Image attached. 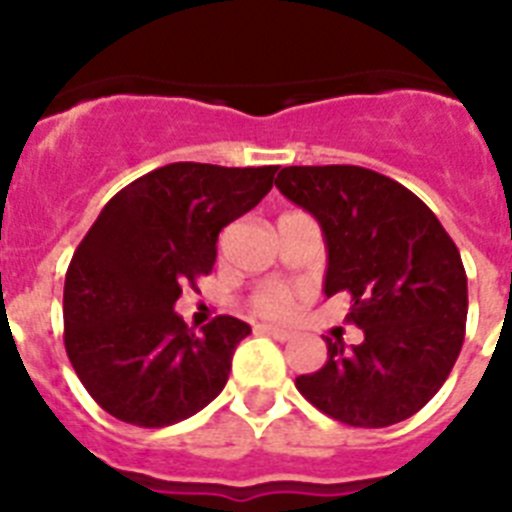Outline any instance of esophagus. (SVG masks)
<instances>
[{"label":"esophagus","mask_w":512,"mask_h":512,"mask_svg":"<svg viewBox=\"0 0 512 512\" xmlns=\"http://www.w3.org/2000/svg\"><path fill=\"white\" fill-rule=\"evenodd\" d=\"M257 332H263V335L273 337V340H292L295 337V332L287 327H273V324H257Z\"/></svg>","instance_id":"1"}]
</instances>
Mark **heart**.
I'll list each match as a JSON object with an SVG mask.
<instances>
[{
  "label": "heart",
  "mask_w": 512,
  "mask_h": 512,
  "mask_svg": "<svg viewBox=\"0 0 512 512\" xmlns=\"http://www.w3.org/2000/svg\"><path fill=\"white\" fill-rule=\"evenodd\" d=\"M249 305H252V311L260 313V316L284 319V316H289V313L295 311L297 289H292L289 284H281V281H268V284H263V287L252 295Z\"/></svg>",
  "instance_id": "b5f03b06"
}]
</instances>
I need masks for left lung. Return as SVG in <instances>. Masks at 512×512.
Here are the masks:
<instances>
[{"mask_svg": "<svg viewBox=\"0 0 512 512\" xmlns=\"http://www.w3.org/2000/svg\"><path fill=\"white\" fill-rule=\"evenodd\" d=\"M289 201L319 220L329 265L324 295H350L361 345L327 340V364L297 390L332 420L388 428L436 396L460 356L468 276L428 204L380 172L327 164L284 167Z\"/></svg>", "mask_w": 512, "mask_h": 512, "instance_id": "1", "label": "left lung"}]
</instances>
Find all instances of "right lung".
Here are the masks:
<instances>
[{"label": "right lung", "instance_id": "right-lung-1", "mask_svg": "<svg viewBox=\"0 0 512 512\" xmlns=\"http://www.w3.org/2000/svg\"><path fill=\"white\" fill-rule=\"evenodd\" d=\"M276 170L167 164L132 180L92 223L66 271L63 342L111 417L164 428L225 388L249 324L215 316L193 332L172 305L212 271L220 231L260 204Z\"/></svg>", "mask_w": 512, "mask_h": 512}]
</instances>
